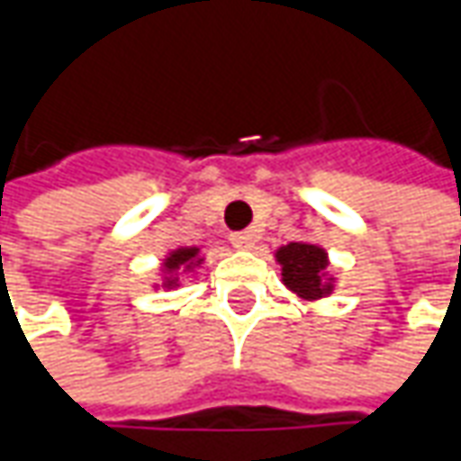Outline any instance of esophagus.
Returning a JSON list of instances; mask_svg holds the SVG:
<instances>
[{
  "mask_svg": "<svg viewBox=\"0 0 461 461\" xmlns=\"http://www.w3.org/2000/svg\"><path fill=\"white\" fill-rule=\"evenodd\" d=\"M230 243H233L236 249H240V251H249V249L257 246V233H254V230H239V233L230 236Z\"/></svg>",
  "mask_w": 461,
  "mask_h": 461,
  "instance_id": "obj_1",
  "label": "esophagus"
}]
</instances>
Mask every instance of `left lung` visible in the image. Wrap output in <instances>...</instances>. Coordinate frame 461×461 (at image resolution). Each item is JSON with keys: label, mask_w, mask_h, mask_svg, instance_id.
Segmentation results:
<instances>
[{"label": "left lung", "mask_w": 461, "mask_h": 461, "mask_svg": "<svg viewBox=\"0 0 461 461\" xmlns=\"http://www.w3.org/2000/svg\"><path fill=\"white\" fill-rule=\"evenodd\" d=\"M276 261L282 264L285 285L305 300H315L330 293L323 275H326L328 258L323 249L312 243H287L276 251Z\"/></svg>", "instance_id": "8db88e82"}]
</instances>
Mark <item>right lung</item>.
Here are the masks:
<instances>
[{"instance_id": "obj_1", "label": "right lung", "mask_w": 461, "mask_h": 461, "mask_svg": "<svg viewBox=\"0 0 461 461\" xmlns=\"http://www.w3.org/2000/svg\"><path fill=\"white\" fill-rule=\"evenodd\" d=\"M194 257H197V249H176V251H171V257L164 261V267H167L168 272H174V269H179V267H192ZM168 285H174V279H168Z\"/></svg>"}]
</instances>
